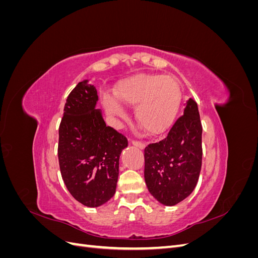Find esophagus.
<instances>
[{"mask_svg": "<svg viewBox=\"0 0 258 258\" xmlns=\"http://www.w3.org/2000/svg\"><path fill=\"white\" fill-rule=\"evenodd\" d=\"M131 143H132V145H135L136 147L141 148V150H143V148L145 147V143L142 142V141H138V140H132Z\"/></svg>", "mask_w": 258, "mask_h": 258, "instance_id": "34e87169", "label": "esophagus"}]
</instances>
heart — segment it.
Segmentation results:
<instances>
[{
  "instance_id": "heart-1",
  "label": "heart",
  "mask_w": 258,
  "mask_h": 258,
  "mask_svg": "<svg viewBox=\"0 0 258 258\" xmlns=\"http://www.w3.org/2000/svg\"><path fill=\"white\" fill-rule=\"evenodd\" d=\"M182 93L177 82L170 76L142 74L123 82L116 96L105 92L103 104L108 115L127 118L121 103L135 108L136 120L151 135H160L172 126L179 106Z\"/></svg>"
}]
</instances>
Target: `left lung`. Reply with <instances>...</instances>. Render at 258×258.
I'll list each match as a JSON object with an SVG mask.
<instances>
[{
  "mask_svg": "<svg viewBox=\"0 0 258 258\" xmlns=\"http://www.w3.org/2000/svg\"><path fill=\"white\" fill-rule=\"evenodd\" d=\"M201 136L198 105L189 99L168 136L145 147V183L160 204L175 206L195 189L202 162Z\"/></svg>",
  "mask_w": 258,
  "mask_h": 258,
  "instance_id": "obj_1",
  "label": "left lung"
}]
</instances>
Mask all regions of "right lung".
<instances>
[{
	"instance_id": "1",
	"label": "right lung",
	"mask_w": 258,
	"mask_h": 258,
	"mask_svg": "<svg viewBox=\"0 0 258 258\" xmlns=\"http://www.w3.org/2000/svg\"><path fill=\"white\" fill-rule=\"evenodd\" d=\"M97 89L88 81L70 92L59 126L58 159L68 190L82 205L102 206L115 194L119 156L128 140L106 126L96 108Z\"/></svg>"
}]
</instances>
